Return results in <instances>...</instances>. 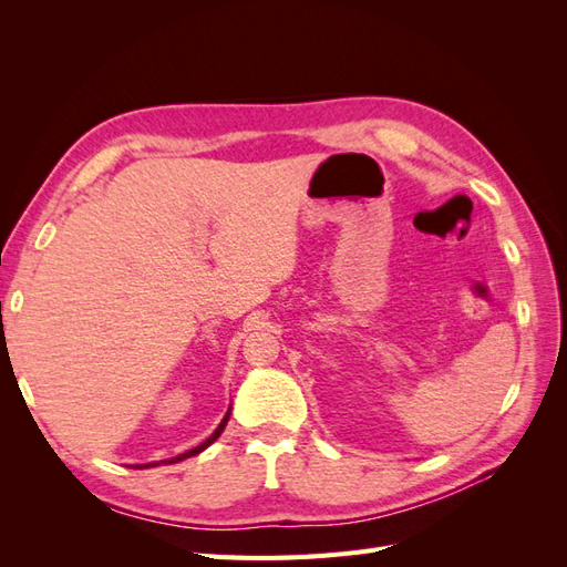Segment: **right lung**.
Returning <instances> with one entry per match:
<instances>
[{
    "instance_id": "obj_1",
    "label": "right lung",
    "mask_w": 567,
    "mask_h": 567,
    "mask_svg": "<svg viewBox=\"0 0 567 567\" xmlns=\"http://www.w3.org/2000/svg\"><path fill=\"white\" fill-rule=\"evenodd\" d=\"M227 421H229V411H227V416L221 419V423L217 425V431L205 440V442H200L198 447H194V450H188V452H184V454H179V456H175V458H167V461H161V463H177V461H184V458H188V456H196V454H200L205 447H210V444L221 435V431H225V425H227ZM148 466H158V463H142V466H134V468H148Z\"/></svg>"
}]
</instances>
